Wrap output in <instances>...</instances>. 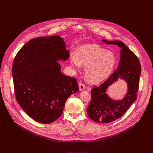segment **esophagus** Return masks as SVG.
<instances>
[{
  "mask_svg": "<svg viewBox=\"0 0 153 153\" xmlns=\"http://www.w3.org/2000/svg\"><path fill=\"white\" fill-rule=\"evenodd\" d=\"M79 90H83L86 88V86L82 82H80L79 83Z\"/></svg>",
  "mask_w": 153,
  "mask_h": 153,
  "instance_id": "1",
  "label": "esophagus"
}]
</instances>
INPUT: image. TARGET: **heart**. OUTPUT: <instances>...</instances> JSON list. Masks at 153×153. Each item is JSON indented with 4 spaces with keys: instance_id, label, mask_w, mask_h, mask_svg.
<instances>
[{
    "instance_id": "b5f03b06",
    "label": "heart",
    "mask_w": 153,
    "mask_h": 153,
    "mask_svg": "<svg viewBox=\"0 0 153 153\" xmlns=\"http://www.w3.org/2000/svg\"><path fill=\"white\" fill-rule=\"evenodd\" d=\"M75 67L86 65L84 70L86 79L90 83H97L107 79L113 71L117 62L115 54L101 48L95 43L80 46L76 54L71 56Z\"/></svg>"
}]
</instances>
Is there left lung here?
Here are the masks:
<instances>
[{"label": "left lung", "mask_w": 153, "mask_h": 153, "mask_svg": "<svg viewBox=\"0 0 153 153\" xmlns=\"http://www.w3.org/2000/svg\"><path fill=\"white\" fill-rule=\"evenodd\" d=\"M103 42L107 44L117 45L121 48L120 60L117 69L110 77L91 89V100L87 108V113L94 122L107 123L121 117L137 99L141 66L136 55L122 42L103 39ZM119 78L127 82L128 92L122 100L114 101L107 96L105 90Z\"/></svg>", "instance_id": "1"}]
</instances>
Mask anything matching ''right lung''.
I'll return each mask as SVG.
<instances>
[{"label": "right lung", "mask_w": 153, "mask_h": 153, "mask_svg": "<svg viewBox=\"0 0 153 153\" xmlns=\"http://www.w3.org/2000/svg\"><path fill=\"white\" fill-rule=\"evenodd\" d=\"M69 57L58 35L31 39L17 53L12 67L16 99L33 120L54 122L67 99L79 91L77 80L62 74L57 62Z\"/></svg>", "instance_id": "obj_1"}]
</instances>
